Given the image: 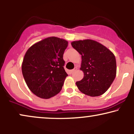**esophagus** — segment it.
<instances>
[{
  "label": "esophagus",
  "instance_id": "obj_1",
  "mask_svg": "<svg viewBox=\"0 0 134 134\" xmlns=\"http://www.w3.org/2000/svg\"><path fill=\"white\" fill-rule=\"evenodd\" d=\"M76 70H77V67H75L74 68V69H73V70H70V74H73V73H74L75 71H76Z\"/></svg>",
  "mask_w": 134,
  "mask_h": 134
}]
</instances>
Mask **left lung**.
Masks as SVG:
<instances>
[{
    "label": "left lung",
    "instance_id": "left-lung-1",
    "mask_svg": "<svg viewBox=\"0 0 134 134\" xmlns=\"http://www.w3.org/2000/svg\"><path fill=\"white\" fill-rule=\"evenodd\" d=\"M71 44L81 55L80 69L84 73V77L76 82L78 88L91 97L102 95L110 88L116 74L115 55L94 40L74 41Z\"/></svg>",
    "mask_w": 134,
    "mask_h": 134
}]
</instances>
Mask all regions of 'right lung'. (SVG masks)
Listing matches in <instances>:
<instances>
[{"label":"right lung","mask_w":134,"mask_h":134,"mask_svg":"<svg viewBox=\"0 0 134 134\" xmlns=\"http://www.w3.org/2000/svg\"><path fill=\"white\" fill-rule=\"evenodd\" d=\"M68 42L51 37L31 46L25 54L22 73L29 90L42 99H49L62 90L66 76L63 54Z\"/></svg>","instance_id":"1"}]
</instances>
